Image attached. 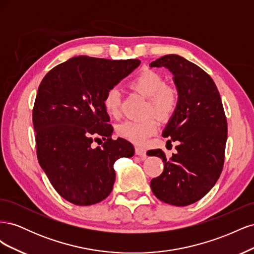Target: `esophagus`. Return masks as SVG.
Wrapping results in <instances>:
<instances>
[{
  "instance_id": "esophagus-1",
  "label": "esophagus",
  "mask_w": 254,
  "mask_h": 254,
  "mask_svg": "<svg viewBox=\"0 0 254 254\" xmlns=\"http://www.w3.org/2000/svg\"><path fill=\"white\" fill-rule=\"evenodd\" d=\"M135 155L139 156L141 158V160H145L146 158V150L142 147H139V146H136L135 147Z\"/></svg>"
}]
</instances>
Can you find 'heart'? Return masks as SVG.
<instances>
[{"label":"heart","instance_id":"obj_1","mask_svg":"<svg viewBox=\"0 0 254 254\" xmlns=\"http://www.w3.org/2000/svg\"><path fill=\"white\" fill-rule=\"evenodd\" d=\"M129 86L148 99L147 113L161 121H168L175 114L179 104V93L176 88L168 86L160 73L145 68L130 80ZM104 108L109 115L118 118L121 111V92L112 87L106 92L103 99ZM159 130L155 118L144 121H125L118 127V133L123 139L136 145H143Z\"/></svg>","mask_w":254,"mask_h":254}]
</instances>
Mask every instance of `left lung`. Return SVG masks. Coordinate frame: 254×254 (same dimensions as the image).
<instances>
[{
  "instance_id": "1",
  "label": "left lung",
  "mask_w": 254,
  "mask_h": 254,
  "mask_svg": "<svg viewBox=\"0 0 254 254\" xmlns=\"http://www.w3.org/2000/svg\"><path fill=\"white\" fill-rule=\"evenodd\" d=\"M151 67H166L174 75L179 104L163 136L177 142V153L167 159L153 149L164 163L163 173L150 181L155 196L168 204L186 206L209 193L221 174L227 142V120L216 84L201 67L179 55H165Z\"/></svg>"
}]
</instances>
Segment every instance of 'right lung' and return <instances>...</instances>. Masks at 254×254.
<instances>
[{
    "label": "right lung",
    "instance_id": "1",
    "mask_svg": "<svg viewBox=\"0 0 254 254\" xmlns=\"http://www.w3.org/2000/svg\"><path fill=\"white\" fill-rule=\"evenodd\" d=\"M139 59L77 56L44 76L33 109L37 158L52 186L65 200L91 205L109 196L114 162L131 158L133 145L112 140L104 108L106 92L140 65ZM101 136L102 148L90 144Z\"/></svg>",
    "mask_w": 254,
    "mask_h": 254
}]
</instances>
